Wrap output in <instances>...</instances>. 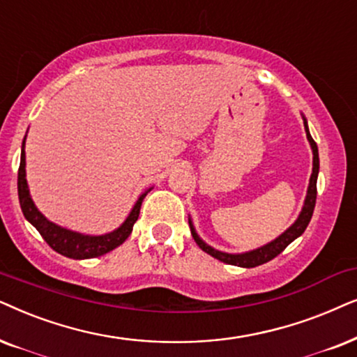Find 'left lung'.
Listing matches in <instances>:
<instances>
[{
  "label": "left lung",
  "instance_id": "left-lung-1",
  "mask_svg": "<svg viewBox=\"0 0 357 357\" xmlns=\"http://www.w3.org/2000/svg\"><path fill=\"white\" fill-rule=\"evenodd\" d=\"M303 123H305L307 139H308V142H310L312 150H313V171L310 176V186H308L305 204H303V208H302L301 215H298V218L296 220V223H294L289 230L284 231L279 238L271 241L269 245L263 246V248H258V250L250 251V253H243V255H227V253H222V251L213 250V248H211V246H207L206 243H204V241L197 236L196 231H194L192 223L189 222V225H191L192 238L199 245V248H201L202 251H206L207 255L213 256L215 259L222 261V263L241 266V268H256V266L268 263V261L274 259L278 255H281L282 251L297 238V236H301L303 231H305L308 222H310V218L313 215V208H315V202H317V176H318V168H320V160H318V149H317L315 140L312 139L310 132H308L307 122L303 121Z\"/></svg>",
  "mask_w": 357,
  "mask_h": 357
}]
</instances>
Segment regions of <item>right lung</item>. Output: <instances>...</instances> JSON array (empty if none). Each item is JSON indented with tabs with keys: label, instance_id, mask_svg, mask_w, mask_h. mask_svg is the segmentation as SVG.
<instances>
[{
	"label": "right lung",
	"instance_id": "right-lung-1",
	"mask_svg": "<svg viewBox=\"0 0 357 357\" xmlns=\"http://www.w3.org/2000/svg\"><path fill=\"white\" fill-rule=\"evenodd\" d=\"M26 155H24V144L21 151V165H19L17 171V194H19V204H21L24 217L29 220L32 225L37 228V231L42 235V238L47 241V245L52 250H55L56 253L66 256V258L73 259H88V258H96V256L106 255L114 248H117L119 245H122L123 241L129 238L132 234V228L137 222L140 213L142 201L146 194H142L139 201H137L135 207L132 208L130 215L127 217V220L122 223L117 230H114L112 234L101 235V236H88L82 234H75V231L65 230L55 223L47 220L42 213L37 211L34 202L29 196V189H27L26 181Z\"/></svg>",
	"mask_w": 357,
	"mask_h": 357
}]
</instances>
